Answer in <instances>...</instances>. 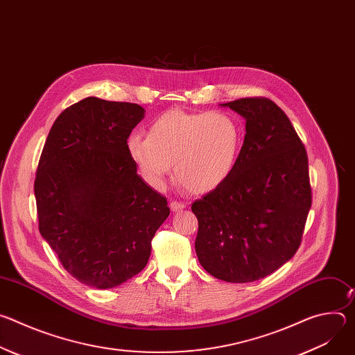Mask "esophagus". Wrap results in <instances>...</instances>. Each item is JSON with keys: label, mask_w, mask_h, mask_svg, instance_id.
Returning <instances> with one entry per match:
<instances>
[{"label": "esophagus", "mask_w": 355, "mask_h": 355, "mask_svg": "<svg viewBox=\"0 0 355 355\" xmlns=\"http://www.w3.org/2000/svg\"><path fill=\"white\" fill-rule=\"evenodd\" d=\"M170 208L173 212H180L185 208V205L182 204V202H178V200H171L170 202Z\"/></svg>", "instance_id": "34e87169"}]
</instances>
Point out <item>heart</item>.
Listing matches in <instances>:
<instances>
[{"label": "heart", "instance_id": "heart-1", "mask_svg": "<svg viewBox=\"0 0 355 355\" xmlns=\"http://www.w3.org/2000/svg\"><path fill=\"white\" fill-rule=\"evenodd\" d=\"M241 148V128L229 114L168 111L150 125L147 136L132 135L128 150L141 175L160 185L174 164L175 182L205 193L232 174Z\"/></svg>", "mask_w": 355, "mask_h": 355}]
</instances>
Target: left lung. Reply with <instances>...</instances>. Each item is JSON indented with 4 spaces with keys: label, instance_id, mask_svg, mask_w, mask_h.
Returning <instances> with one entry per match:
<instances>
[{
    "label": "left lung",
    "instance_id": "left-lung-1",
    "mask_svg": "<svg viewBox=\"0 0 355 355\" xmlns=\"http://www.w3.org/2000/svg\"><path fill=\"white\" fill-rule=\"evenodd\" d=\"M245 119V136L227 180L195 200V251L218 279H261L300 245L312 205L306 148L285 112L268 98L222 104Z\"/></svg>",
    "mask_w": 355,
    "mask_h": 355
}]
</instances>
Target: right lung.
Listing matches in <instances>:
<instances>
[{
	"label": "right lung",
	"instance_id": "right-lung-1",
	"mask_svg": "<svg viewBox=\"0 0 355 355\" xmlns=\"http://www.w3.org/2000/svg\"><path fill=\"white\" fill-rule=\"evenodd\" d=\"M137 104L88 96L64 110L42 150L35 198L42 237L80 282L110 289L147 264L167 199L137 175L128 150Z\"/></svg>",
	"mask_w": 355,
	"mask_h": 355
}]
</instances>
